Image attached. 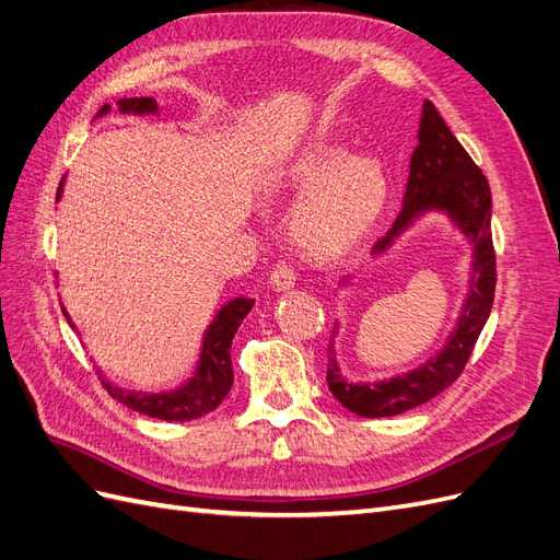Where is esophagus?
Returning <instances> with one entry per match:
<instances>
[{
    "mask_svg": "<svg viewBox=\"0 0 560 560\" xmlns=\"http://www.w3.org/2000/svg\"><path fill=\"white\" fill-rule=\"evenodd\" d=\"M294 284H296L294 268L284 266V264L278 266V268H273V273H270V287H273L276 292H290Z\"/></svg>",
    "mask_w": 560,
    "mask_h": 560,
    "instance_id": "esophagus-1",
    "label": "esophagus"
}]
</instances>
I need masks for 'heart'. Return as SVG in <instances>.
I'll return each instance as SVG.
<instances>
[{
	"label": "heart",
	"instance_id": "obj_1",
	"mask_svg": "<svg viewBox=\"0 0 560 560\" xmlns=\"http://www.w3.org/2000/svg\"><path fill=\"white\" fill-rule=\"evenodd\" d=\"M276 196L299 200L290 231L311 259L334 261L358 249L374 231L389 198L385 165L338 142H319L287 163Z\"/></svg>",
	"mask_w": 560,
	"mask_h": 560
}]
</instances>
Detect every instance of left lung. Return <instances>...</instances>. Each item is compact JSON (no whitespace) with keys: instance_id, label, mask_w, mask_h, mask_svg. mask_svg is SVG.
<instances>
[{"instance_id":"1","label":"left lung","mask_w":560,"mask_h":560,"mask_svg":"<svg viewBox=\"0 0 560 560\" xmlns=\"http://www.w3.org/2000/svg\"><path fill=\"white\" fill-rule=\"evenodd\" d=\"M442 214L469 245V278L455 327L446 336L442 350L418 366L389 378L354 383L343 376L338 360L336 338L341 334V319L336 322L329 343L327 385L329 393L348 411L364 418H389L430 401L457 381L469 360L471 348L486 325L495 296V252L490 235V186L483 173L469 159L463 144L453 138L442 114L425 100L420 114L418 147L411 154L409 182L401 212L383 241L376 243L371 259H381L395 247L397 238L413 229L418 219ZM352 284V276L338 280L334 294Z\"/></svg>"}]
</instances>
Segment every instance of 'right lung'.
I'll list each match as a JSON object with an SVG mask.
<instances>
[{
    "label": "right lung",
    "mask_w": 560,
    "mask_h": 560,
    "mask_svg": "<svg viewBox=\"0 0 560 560\" xmlns=\"http://www.w3.org/2000/svg\"><path fill=\"white\" fill-rule=\"evenodd\" d=\"M109 112L112 107L105 105L95 114V118L107 116ZM116 112L126 116L128 114L151 116V114H159L161 107L154 97H124L116 103ZM62 186H65V179L58 186L56 200L62 198ZM252 306H254V299L235 296L217 311L206 331H202L198 360L191 376H186L177 387L161 389V393H142V389H124L114 385L112 381L105 378V371L100 366H97V376L114 399H118L121 404H126L128 409L144 413L149 418L182 422V420H194V418L206 416L224 401V397L229 395V389L233 385L231 343H233L235 331H238L243 319L252 311ZM62 315L67 317V322H70V327L77 331V325L72 322L70 313L65 311V306H62Z\"/></svg>",
    "instance_id": "obj_1"
}]
</instances>
